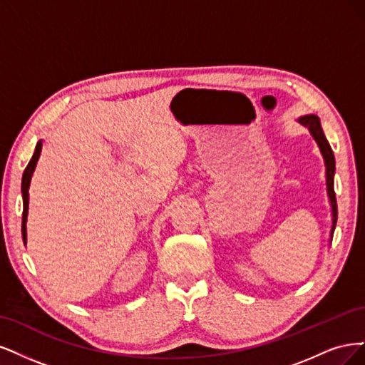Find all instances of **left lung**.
<instances>
[{"label":"left lung","instance_id":"left-lung-1","mask_svg":"<svg viewBox=\"0 0 365 365\" xmlns=\"http://www.w3.org/2000/svg\"><path fill=\"white\" fill-rule=\"evenodd\" d=\"M299 123L304 127L309 128L311 135L314 136V139L319 144L322 155L324 158V163H326V182H327V194L329 198H331V205H332V237H334V230H335V225H336V198H335V191H334V174H335V158H334V151L329 145L327 139L322 130V124L319 116L315 115H304L302 118H299Z\"/></svg>","mask_w":365,"mask_h":365}]
</instances>
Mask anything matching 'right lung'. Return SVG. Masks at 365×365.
Wrapping results in <instances>:
<instances>
[{"instance_id": "1", "label": "right lung", "mask_w": 365, "mask_h": 365, "mask_svg": "<svg viewBox=\"0 0 365 365\" xmlns=\"http://www.w3.org/2000/svg\"><path fill=\"white\" fill-rule=\"evenodd\" d=\"M42 150V143L39 140L36 148H34L33 156L29 162V165L26 167L24 174H22V183H21V191H22V202H24V209H22V240H24V244L27 241V230H26V222H27V212H29V186H30V180H31V174L34 171V167H36V162L39 159Z\"/></svg>"}]
</instances>
